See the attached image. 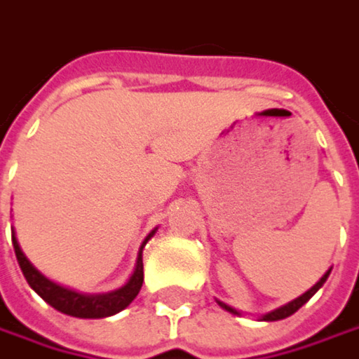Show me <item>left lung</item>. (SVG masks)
<instances>
[{
	"instance_id": "obj_1",
	"label": "left lung",
	"mask_w": 359,
	"mask_h": 359,
	"mask_svg": "<svg viewBox=\"0 0 359 359\" xmlns=\"http://www.w3.org/2000/svg\"><path fill=\"white\" fill-rule=\"evenodd\" d=\"M329 274H331V268H329L325 274H323V276H321V278H319V280H317L315 285L311 286V288H309L306 292H303L301 297L292 299L290 303H286V305L278 306V309H272V311H268L266 315H260L258 319H260V321H280V319H286V317H290L292 313H297V311H299L301 306L305 305L306 301H309V299H311V297H313V294H315V292H317V290H319L321 286L325 285V280H327V276H329ZM217 305L222 306V309H225L227 313H233V315H242V313H240L238 309L225 305L223 301H217Z\"/></svg>"
}]
</instances>
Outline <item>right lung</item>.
<instances>
[{
	"mask_svg": "<svg viewBox=\"0 0 359 359\" xmlns=\"http://www.w3.org/2000/svg\"><path fill=\"white\" fill-rule=\"evenodd\" d=\"M158 227H154L146 240L142 243L140 252H137L136 268L132 272V276L128 278V283L123 286H119L116 290L109 292H99V294H85V292H76L73 288L58 285L50 278H46L36 266H34L28 256L22 252L20 242L15 238V229L11 231V242H13V250H15V258L18 264L22 268V274L26 276L28 285L32 288L38 297H42L48 305L65 313L71 317H79V319H103V317H111L119 311H123L126 306L130 305L137 297L142 283H144V262H142V250L148 243V240L156 233Z\"/></svg>",
	"mask_w": 359,
	"mask_h": 359,
	"instance_id": "right-lung-1",
	"label": "right lung"
}]
</instances>
